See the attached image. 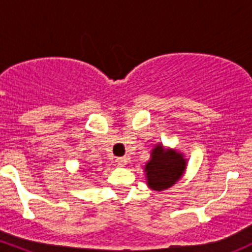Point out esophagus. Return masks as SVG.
I'll use <instances>...</instances> for the list:
<instances>
[{
    "label": "esophagus",
    "instance_id": "34e87169",
    "mask_svg": "<svg viewBox=\"0 0 252 252\" xmlns=\"http://www.w3.org/2000/svg\"><path fill=\"white\" fill-rule=\"evenodd\" d=\"M128 159L129 158H126V157H118V158H117V163H118L121 167H124L126 163H128Z\"/></svg>",
    "mask_w": 252,
    "mask_h": 252
}]
</instances>
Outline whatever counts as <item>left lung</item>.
Returning <instances> with one entry per match:
<instances>
[{"label": "left lung", "mask_w": 252, "mask_h": 252, "mask_svg": "<svg viewBox=\"0 0 252 252\" xmlns=\"http://www.w3.org/2000/svg\"><path fill=\"white\" fill-rule=\"evenodd\" d=\"M185 168L184 155L177 150L166 149L162 144L156 145L151 151V158L145 166L147 185L156 191L168 189L182 178Z\"/></svg>", "instance_id": "1"}]
</instances>
